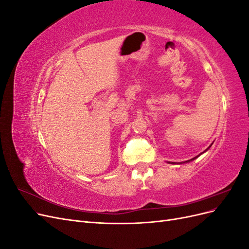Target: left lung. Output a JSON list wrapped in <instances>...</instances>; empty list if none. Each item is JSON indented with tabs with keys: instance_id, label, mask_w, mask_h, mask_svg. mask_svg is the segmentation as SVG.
I'll return each mask as SVG.
<instances>
[{
	"instance_id": "obj_1",
	"label": "left lung",
	"mask_w": 249,
	"mask_h": 249,
	"mask_svg": "<svg viewBox=\"0 0 249 249\" xmlns=\"http://www.w3.org/2000/svg\"><path fill=\"white\" fill-rule=\"evenodd\" d=\"M211 145H212V144H211ZM211 145H210V146H209V147H208V148H207V149L205 150V152H202V154H203V153H206V152H207V150H208V149H209V148L211 147ZM200 155H201V154H199L198 156H196V157H194V158H192V159H191V160H188V161H186V162H190V161H192V160H195V159H196V158H198V157H199ZM169 163H170V162H169ZM171 163H172V164H175V162H171Z\"/></svg>"
}]
</instances>
